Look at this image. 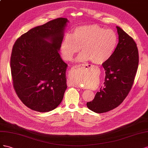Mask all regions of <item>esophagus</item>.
<instances>
[{"label":"esophagus","mask_w":148,"mask_h":148,"mask_svg":"<svg viewBox=\"0 0 148 148\" xmlns=\"http://www.w3.org/2000/svg\"><path fill=\"white\" fill-rule=\"evenodd\" d=\"M91 67H92V66L90 64H78V65H75L74 66H73V67H72L71 69V71H77V69H80V68H86V69H88V68H91ZM71 85L73 86H75V87H80L79 86H77V85H75V84H73V83H70Z\"/></svg>","instance_id":"esophagus-1"}]
</instances>
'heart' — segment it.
Returning <instances> with one entry per match:
<instances>
[{"instance_id": "b5f03b06", "label": "heart", "mask_w": 148, "mask_h": 148, "mask_svg": "<svg viewBox=\"0 0 148 148\" xmlns=\"http://www.w3.org/2000/svg\"><path fill=\"white\" fill-rule=\"evenodd\" d=\"M118 45V36L112 29H106L97 25H84L75 28L73 35L67 34L61 45V51L65 60H71L74 54L81 50L78 60L91 61L95 64H102L113 54ZM82 77L75 74L73 83L82 85Z\"/></svg>"}]
</instances>
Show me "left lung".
<instances>
[{"label":"left lung","instance_id":"8db88e82","mask_svg":"<svg viewBox=\"0 0 148 148\" xmlns=\"http://www.w3.org/2000/svg\"><path fill=\"white\" fill-rule=\"evenodd\" d=\"M119 43L112 56L102 64L105 71L103 86L87 107L102 113L119 107L131 90L139 62L138 49L132 37L116 27Z\"/></svg>","mask_w":148,"mask_h":148}]
</instances>
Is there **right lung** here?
<instances>
[{
    "mask_svg": "<svg viewBox=\"0 0 148 148\" xmlns=\"http://www.w3.org/2000/svg\"><path fill=\"white\" fill-rule=\"evenodd\" d=\"M67 22L65 18L51 20L29 29L14 45L10 57L13 86L23 103L33 110L51 111L62 100L67 65L58 51Z\"/></svg>",
    "mask_w": 148,
    "mask_h": 148,
    "instance_id": "right-lung-1",
    "label": "right lung"
}]
</instances>
